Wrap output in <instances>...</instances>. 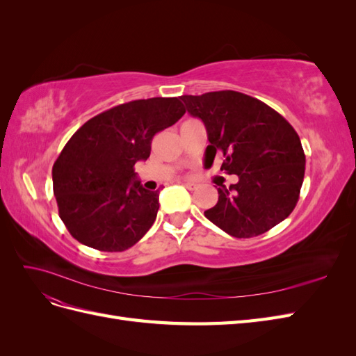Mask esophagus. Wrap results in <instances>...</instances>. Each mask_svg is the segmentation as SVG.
Segmentation results:
<instances>
[{"label":"esophagus","mask_w":356,"mask_h":356,"mask_svg":"<svg viewBox=\"0 0 356 356\" xmlns=\"http://www.w3.org/2000/svg\"><path fill=\"white\" fill-rule=\"evenodd\" d=\"M182 186H184L186 188H188V190H196V184L195 182H181Z\"/></svg>","instance_id":"obj_1"}]
</instances>
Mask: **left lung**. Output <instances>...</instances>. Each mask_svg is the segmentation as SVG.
<instances>
[{
	"mask_svg": "<svg viewBox=\"0 0 356 356\" xmlns=\"http://www.w3.org/2000/svg\"><path fill=\"white\" fill-rule=\"evenodd\" d=\"M187 111L207 127V154L221 152L224 169L239 181L218 188L204 217L233 238H254L294 211L306 156L294 127L267 104L234 90L182 95Z\"/></svg>",
	"mask_w": 356,
	"mask_h": 356,
	"instance_id": "8db88e82",
	"label": "left lung"
}]
</instances>
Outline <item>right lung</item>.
Returning <instances> with one entry per match:
<instances>
[{
    "label": "right lung",
    "mask_w": 356,
    "mask_h": 356,
    "mask_svg": "<svg viewBox=\"0 0 356 356\" xmlns=\"http://www.w3.org/2000/svg\"><path fill=\"white\" fill-rule=\"evenodd\" d=\"M186 114L178 98L120 104L86 122L53 165L59 217L74 239L104 252H122L152 227L159 190L136 181L157 132Z\"/></svg>",
    "instance_id": "right-lung-1"
}]
</instances>
